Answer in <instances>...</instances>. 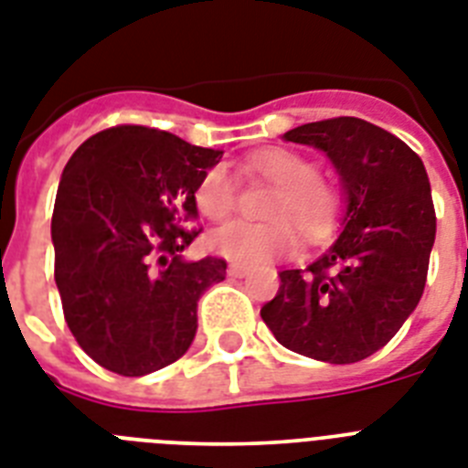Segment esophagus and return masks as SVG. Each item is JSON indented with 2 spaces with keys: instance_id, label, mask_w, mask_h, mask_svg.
<instances>
[{
  "instance_id": "esophagus-1",
  "label": "esophagus",
  "mask_w": 468,
  "mask_h": 468,
  "mask_svg": "<svg viewBox=\"0 0 468 468\" xmlns=\"http://www.w3.org/2000/svg\"><path fill=\"white\" fill-rule=\"evenodd\" d=\"M228 273H230V276H235V279H242V276L247 273V267L245 264H238V261H233V264L228 267Z\"/></svg>"
}]
</instances>
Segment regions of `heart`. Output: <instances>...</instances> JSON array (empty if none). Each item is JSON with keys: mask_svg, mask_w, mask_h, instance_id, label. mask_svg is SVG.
<instances>
[{"mask_svg": "<svg viewBox=\"0 0 468 468\" xmlns=\"http://www.w3.org/2000/svg\"><path fill=\"white\" fill-rule=\"evenodd\" d=\"M247 177L273 187L261 216L267 223L233 221L214 230L211 247L228 260L260 264L298 247V228L307 240H320L334 228L344 199L336 185L320 177V165L291 148H267L242 163ZM192 201L211 221H226L238 207V189L223 165H211L199 175Z\"/></svg>", "mask_w": 468, "mask_h": 468, "instance_id": "heart-1", "label": "heart"}]
</instances>
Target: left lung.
I'll return each instance as SVG.
<instances>
[{"mask_svg":"<svg viewBox=\"0 0 468 468\" xmlns=\"http://www.w3.org/2000/svg\"><path fill=\"white\" fill-rule=\"evenodd\" d=\"M322 148L348 197L344 230L303 269H281L261 320L291 351L358 363L401 329L423 295L435 242V207L423 161L387 129L332 117L283 134Z\"/></svg>","mask_w":468,"mask_h":468,"instance_id":"left-lung-1","label":"left lung"}]
</instances>
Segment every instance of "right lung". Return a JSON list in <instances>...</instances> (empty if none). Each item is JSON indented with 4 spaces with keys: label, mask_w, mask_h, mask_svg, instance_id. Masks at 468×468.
Listing matches in <instances>:
<instances>
[{
    "label": "right lung",
    "mask_w": 468,
    "mask_h": 468,
    "mask_svg": "<svg viewBox=\"0 0 468 468\" xmlns=\"http://www.w3.org/2000/svg\"><path fill=\"white\" fill-rule=\"evenodd\" d=\"M223 151L142 124L102 129L76 148L52 211L64 322L98 366L142 378L185 356L197 300L226 260L185 261L201 233L192 201Z\"/></svg>",
    "instance_id": "obj_1"
}]
</instances>
